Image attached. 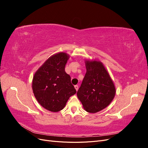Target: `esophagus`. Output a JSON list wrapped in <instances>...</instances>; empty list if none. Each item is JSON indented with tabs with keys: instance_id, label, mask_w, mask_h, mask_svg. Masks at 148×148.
Listing matches in <instances>:
<instances>
[{
	"instance_id": "obj_1",
	"label": "esophagus",
	"mask_w": 148,
	"mask_h": 148,
	"mask_svg": "<svg viewBox=\"0 0 148 148\" xmlns=\"http://www.w3.org/2000/svg\"><path fill=\"white\" fill-rule=\"evenodd\" d=\"M75 88L76 90L78 91V85H75Z\"/></svg>"
}]
</instances>
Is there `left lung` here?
Segmentation results:
<instances>
[{
	"instance_id": "8db88e82",
	"label": "left lung",
	"mask_w": 148,
	"mask_h": 148,
	"mask_svg": "<svg viewBox=\"0 0 148 148\" xmlns=\"http://www.w3.org/2000/svg\"><path fill=\"white\" fill-rule=\"evenodd\" d=\"M86 73L77 96L88 112L96 113L109 106L115 95L112 80L104 66L99 61L85 62Z\"/></svg>"
}]
</instances>
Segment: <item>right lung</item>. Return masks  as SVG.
Instances as JSON below:
<instances>
[{"mask_svg": "<svg viewBox=\"0 0 148 148\" xmlns=\"http://www.w3.org/2000/svg\"><path fill=\"white\" fill-rule=\"evenodd\" d=\"M69 56L60 52L48 59L35 73L32 83L34 95L44 108L58 112L77 91L65 71Z\"/></svg>", "mask_w": 148, "mask_h": 148, "instance_id": "obj_1", "label": "right lung"}]
</instances>
